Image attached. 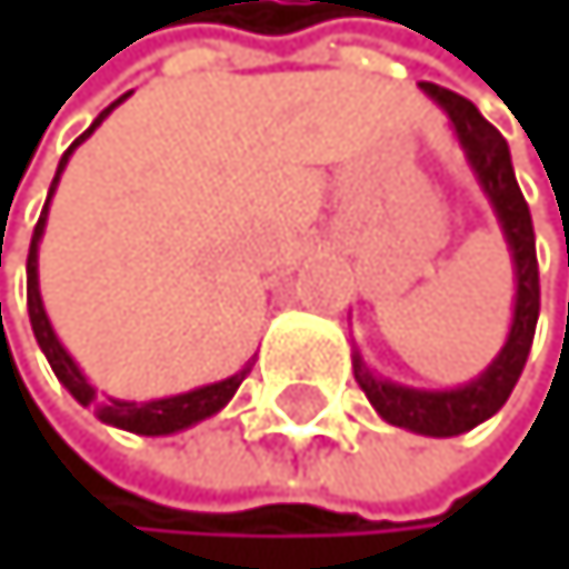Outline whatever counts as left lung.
Wrapping results in <instances>:
<instances>
[{"mask_svg": "<svg viewBox=\"0 0 569 569\" xmlns=\"http://www.w3.org/2000/svg\"><path fill=\"white\" fill-rule=\"evenodd\" d=\"M420 88H423V96H431L441 110H446L459 149H463L473 178H478L481 191L491 202V213H496L502 228L509 263H513V288H517L513 323H509L506 346L499 349V356L491 359L478 378L459 388L431 391V388H409L399 381H388L367 367V359L359 356V349L352 352V373L381 420L413 435L452 438V435L478 428L488 417H496L506 406L509 391H513L523 363H528L535 323H538V256H535L531 210L520 196L506 138L478 113V106L470 99L456 96L449 88H438L431 81H420Z\"/></svg>", "mask_w": 569, "mask_h": 569, "instance_id": "8db88e82", "label": "left lung"}]
</instances>
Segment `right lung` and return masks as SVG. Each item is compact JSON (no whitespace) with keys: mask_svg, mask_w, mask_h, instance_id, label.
Segmentation results:
<instances>
[{"mask_svg":"<svg viewBox=\"0 0 569 569\" xmlns=\"http://www.w3.org/2000/svg\"><path fill=\"white\" fill-rule=\"evenodd\" d=\"M131 96V91H128ZM128 96H120L113 106H106V110L96 117V123L73 141V146L63 152V160L60 167H56V178H52V188H49V199H46V210H41L38 217V228L31 234V252H28V313H31V331L38 338V346L41 352H46L49 359V367L52 373L60 378V385L70 391L73 399H78L81 406H91L96 402V388L88 385V378L81 373V367L73 363V356L63 349V341L56 338L52 331V323H49V313H46V306H41V288H38V246H41V234H46V217H49V202H52V191L56 184H60V173L67 167V160L73 156V149L81 146V141L99 128V123L110 117L117 106L128 99ZM252 370V363H246L238 373H231V378H223V381H213V385H202V388H191V391H181V396H167V399H149V402H128V399H106V402H96V417L102 423H110V428H120V431H131V435H173V431H184L191 428V423H199L206 417H213L220 413L223 406L231 402V396L238 391V385L246 381V373Z\"/></svg>","mask_w":569,"mask_h":569,"instance_id":"obj_1","label":"right lung"}]
</instances>
